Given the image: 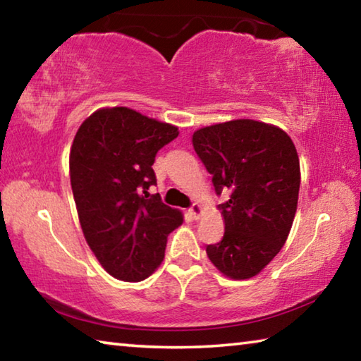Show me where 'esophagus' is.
Masks as SVG:
<instances>
[{
    "mask_svg": "<svg viewBox=\"0 0 361 361\" xmlns=\"http://www.w3.org/2000/svg\"><path fill=\"white\" fill-rule=\"evenodd\" d=\"M189 213H191V216L194 219H197L200 216V213H202V207H200L199 204H192L191 209H189Z\"/></svg>",
    "mask_w": 361,
    "mask_h": 361,
    "instance_id": "1",
    "label": "esophagus"
}]
</instances>
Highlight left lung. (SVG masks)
<instances>
[{
	"label": "left lung",
	"instance_id": "obj_1",
	"mask_svg": "<svg viewBox=\"0 0 361 361\" xmlns=\"http://www.w3.org/2000/svg\"><path fill=\"white\" fill-rule=\"evenodd\" d=\"M192 146L218 195L224 218L223 239L207 255L224 276H256L285 245L298 207L299 157L276 126L237 119L194 132Z\"/></svg>",
	"mask_w": 361,
	"mask_h": 361
}]
</instances>
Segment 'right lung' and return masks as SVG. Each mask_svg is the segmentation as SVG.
<instances>
[{"mask_svg":"<svg viewBox=\"0 0 361 361\" xmlns=\"http://www.w3.org/2000/svg\"><path fill=\"white\" fill-rule=\"evenodd\" d=\"M176 137L175 126L118 106L89 116L73 140L70 178L84 237L105 271L124 282L154 272L183 223L181 212L148 192L157 151Z\"/></svg>","mask_w":361,"mask_h":361,"instance_id":"1","label":"right lung"}]
</instances>
